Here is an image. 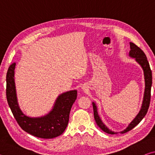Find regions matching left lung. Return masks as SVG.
I'll list each match as a JSON object with an SVG mask.
<instances>
[{"mask_svg":"<svg viewBox=\"0 0 155 155\" xmlns=\"http://www.w3.org/2000/svg\"><path fill=\"white\" fill-rule=\"evenodd\" d=\"M130 51L129 52V56L130 57H132V58H135V61L141 65L143 70L144 79H145V90H144L143 102L140 112H139V114L136 115L134 120L128 124V127L124 130L120 132L121 133H125L128 132V131L130 130L131 129H133L135 126H137L139 123L141 121V120L143 118L144 116H145L147 114V111H148L149 105H150V93L153 77H152V71L150 70V65H149V63L148 61V60H147V57L145 53H144L143 51L140 48H139L137 45H135L134 43L132 42H130ZM92 104L94 109V119H95V121L97 125H98L104 132L108 133V134H117V133L111 130L106 127V125L104 124L103 121H102V120L101 119V117H99L98 114V109H97V107L95 103H92Z\"/></svg>","mask_w":155,"mask_h":155,"instance_id":"obj_1","label":"left lung"}]
</instances>
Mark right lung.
Returning <instances> with one entry per match:
<instances>
[{"label":"right lung","instance_id":"right-lung-1","mask_svg":"<svg viewBox=\"0 0 155 155\" xmlns=\"http://www.w3.org/2000/svg\"><path fill=\"white\" fill-rule=\"evenodd\" d=\"M15 67V63H13L7 70L6 96L7 103L18 124L22 130L37 137L52 139L61 135L68 124L70 112L77 99V91H68L59 95L51 111L44 116H27L18 105L14 81Z\"/></svg>","mask_w":155,"mask_h":155}]
</instances>
